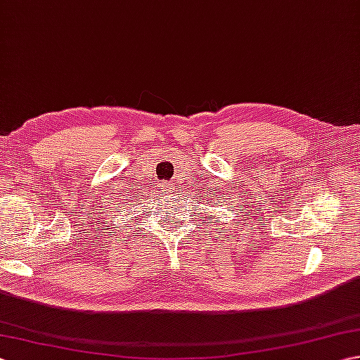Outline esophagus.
Segmentation results:
<instances>
[{"instance_id": "esophagus-1", "label": "esophagus", "mask_w": 360, "mask_h": 360, "mask_svg": "<svg viewBox=\"0 0 360 360\" xmlns=\"http://www.w3.org/2000/svg\"><path fill=\"white\" fill-rule=\"evenodd\" d=\"M165 190H167V192H165V193H168V192H172V186H167V188H165Z\"/></svg>"}]
</instances>
